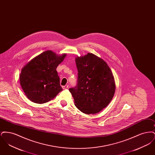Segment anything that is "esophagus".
Wrapping results in <instances>:
<instances>
[{
	"mask_svg": "<svg viewBox=\"0 0 155 155\" xmlns=\"http://www.w3.org/2000/svg\"><path fill=\"white\" fill-rule=\"evenodd\" d=\"M62 88L63 89H66L68 88V85H64V86H63L62 87Z\"/></svg>",
	"mask_w": 155,
	"mask_h": 155,
	"instance_id": "1",
	"label": "esophagus"
}]
</instances>
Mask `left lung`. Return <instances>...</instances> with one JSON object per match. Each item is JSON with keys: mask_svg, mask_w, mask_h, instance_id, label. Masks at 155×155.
Returning <instances> with one entry per match:
<instances>
[{"mask_svg": "<svg viewBox=\"0 0 155 155\" xmlns=\"http://www.w3.org/2000/svg\"><path fill=\"white\" fill-rule=\"evenodd\" d=\"M77 84L69 89L75 106L84 113L95 114L110 103L115 92V82L110 67L92 53L75 58Z\"/></svg>", "mask_w": 155, "mask_h": 155, "instance_id": "1", "label": "left lung"}]
</instances>
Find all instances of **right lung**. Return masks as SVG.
Returning a JSON list of instances; mask_svg holds the SVG:
<instances>
[{"label":"right lung","instance_id":"add662e5","mask_svg":"<svg viewBox=\"0 0 155 155\" xmlns=\"http://www.w3.org/2000/svg\"><path fill=\"white\" fill-rule=\"evenodd\" d=\"M66 56L45 51L22 68L20 81L28 99L34 103H46L63 90L56 68Z\"/></svg>","mask_w":155,"mask_h":155}]
</instances>
